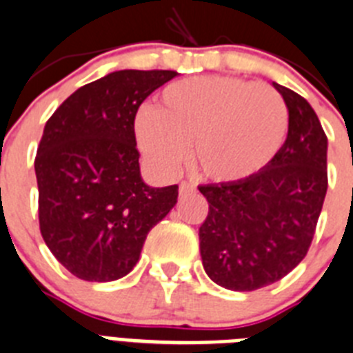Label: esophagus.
Listing matches in <instances>:
<instances>
[{"mask_svg":"<svg viewBox=\"0 0 353 353\" xmlns=\"http://www.w3.org/2000/svg\"><path fill=\"white\" fill-rule=\"evenodd\" d=\"M195 192V186L192 183H181L179 185V195H190Z\"/></svg>","mask_w":353,"mask_h":353,"instance_id":"1","label":"esophagus"}]
</instances>
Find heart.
<instances>
[{
    "instance_id": "b5f03b06",
    "label": "heart",
    "mask_w": 353,
    "mask_h": 353,
    "mask_svg": "<svg viewBox=\"0 0 353 353\" xmlns=\"http://www.w3.org/2000/svg\"><path fill=\"white\" fill-rule=\"evenodd\" d=\"M289 111L271 85L235 77H197L174 82L156 109L136 117L138 147L161 174H174L192 147L201 176L241 181L268 167L280 152Z\"/></svg>"
}]
</instances>
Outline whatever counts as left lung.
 I'll use <instances>...</instances> for the list:
<instances>
[{
	"instance_id": "1",
	"label": "left lung",
	"mask_w": 353,
	"mask_h": 353,
	"mask_svg": "<svg viewBox=\"0 0 353 353\" xmlns=\"http://www.w3.org/2000/svg\"><path fill=\"white\" fill-rule=\"evenodd\" d=\"M289 131L268 167L233 183L199 186L208 217L199 228L203 268L230 291H256L305 259L327 195V134L310 103L272 82Z\"/></svg>"
}]
</instances>
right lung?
I'll list each match as a JSON object with an SVG mask.
<instances>
[{
    "instance_id": "right-lung-1",
    "label": "right lung",
    "mask_w": 353,
    "mask_h": 353,
    "mask_svg": "<svg viewBox=\"0 0 353 353\" xmlns=\"http://www.w3.org/2000/svg\"><path fill=\"white\" fill-rule=\"evenodd\" d=\"M177 71L120 70L82 85L44 125L35 156L39 228L53 256L85 282L132 271L145 239L177 203V185L140 174L138 108Z\"/></svg>"
}]
</instances>
